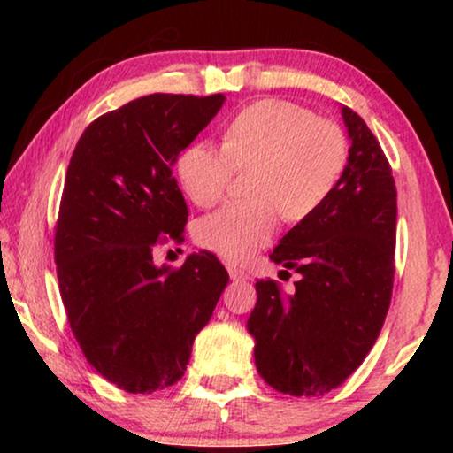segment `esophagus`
Segmentation results:
<instances>
[{"mask_svg": "<svg viewBox=\"0 0 453 453\" xmlns=\"http://www.w3.org/2000/svg\"><path fill=\"white\" fill-rule=\"evenodd\" d=\"M226 270H228V276H231V280H237V282H245V280H250V274H247L245 270L237 268V265L228 264V265H226Z\"/></svg>", "mask_w": 453, "mask_h": 453, "instance_id": "34e87169", "label": "esophagus"}]
</instances>
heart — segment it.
<instances>
[{"label": "heart", "mask_w": 453, "mask_h": 453, "mask_svg": "<svg viewBox=\"0 0 453 453\" xmlns=\"http://www.w3.org/2000/svg\"><path fill=\"white\" fill-rule=\"evenodd\" d=\"M349 163V144L336 123L301 104L265 98L226 123L222 146L196 142L179 157L177 175L189 200L208 208L225 196L234 169L251 166L243 202L203 216L197 243L231 262H243L274 237L280 212L299 222L321 208Z\"/></svg>", "instance_id": "obj_1"}]
</instances>
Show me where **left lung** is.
<instances>
[{"label": "left lung", "instance_id": "1", "mask_svg": "<svg viewBox=\"0 0 453 453\" xmlns=\"http://www.w3.org/2000/svg\"><path fill=\"white\" fill-rule=\"evenodd\" d=\"M340 113L350 148L336 189L270 253L272 262L299 274L295 293L257 280L247 319L257 373L296 398L330 392L355 373L392 299L398 219L392 169L367 123L344 104Z\"/></svg>", "mask_w": 453, "mask_h": 453}]
</instances>
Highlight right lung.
<instances>
[{
    "label": "right lung",
    "instance_id": "1",
    "mask_svg": "<svg viewBox=\"0 0 453 453\" xmlns=\"http://www.w3.org/2000/svg\"><path fill=\"white\" fill-rule=\"evenodd\" d=\"M225 101L135 98L92 121L67 166L55 233L61 301L88 363L129 394L181 380L228 282L208 251L179 270L152 259L158 239H179L188 222L173 165Z\"/></svg>",
    "mask_w": 453,
    "mask_h": 453
}]
</instances>
